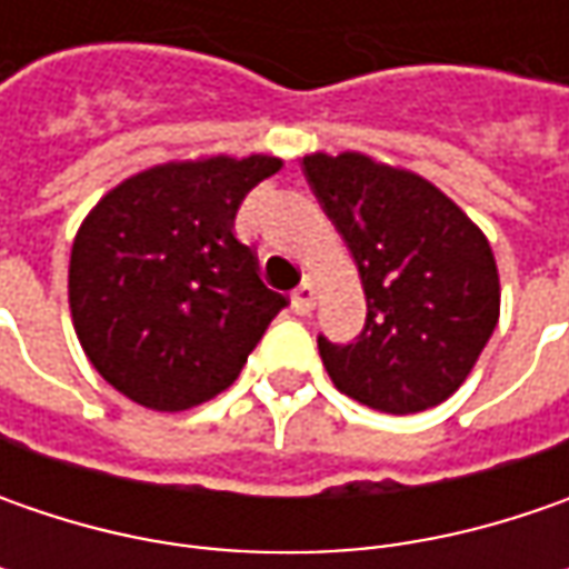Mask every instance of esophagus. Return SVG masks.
Masks as SVG:
<instances>
[{
    "label": "esophagus",
    "instance_id": "obj_1",
    "mask_svg": "<svg viewBox=\"0 0 569 569\" xmlns=\"http://www.w3.org/2000/svg\"><path fill=\"white\" fill-rule=\"evenodd\" d=\"M313 303H317V288H313V281H310V278H303V281H300V288L291 295V307H295V313L307 317V313L313 310Z\"/></svg>",
    "mask_w": 569,
    "mask_h": 569
}]
</instances>
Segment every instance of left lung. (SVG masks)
<instances>
[{
    "mask_svg": "<svg viewBox=\"0 0 569 569\" xmlns=\"http://www.w3.org/2000/svg\"><path fill=\"white\" fill-rule=\"evenodd\" d=\"M303 173L355 256L367 297L358 339L319 336L336 389L386 415L447 402L500 317L488 237L425 177L361 151L307 154Z\"/></svg>",
    "mask_w": 569,
    "mask_h": 569,
    "instance_id": "obj_1",
    "label": "left lung"
}]
</instances>
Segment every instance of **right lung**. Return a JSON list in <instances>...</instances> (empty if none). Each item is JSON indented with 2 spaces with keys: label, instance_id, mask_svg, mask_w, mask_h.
<instances>
[{
  "label": "right lung",
  "instance_id": "obj_1",
  "mask_svg": "<svg viewBox=\"0 0 569 569\" xmlns=\"http://www.w3.org/2000/svg\"><path fill=\"white\" fill-rule=\"evenodd\" d=\"M278 158L148 167L88 211L69 259L76 336L103 380L151 411L224 392L288 307L259 278L233 218Z\"/></svg>",
  "mask_w": 569,
  "mask_h": 569
}]
</instances>
